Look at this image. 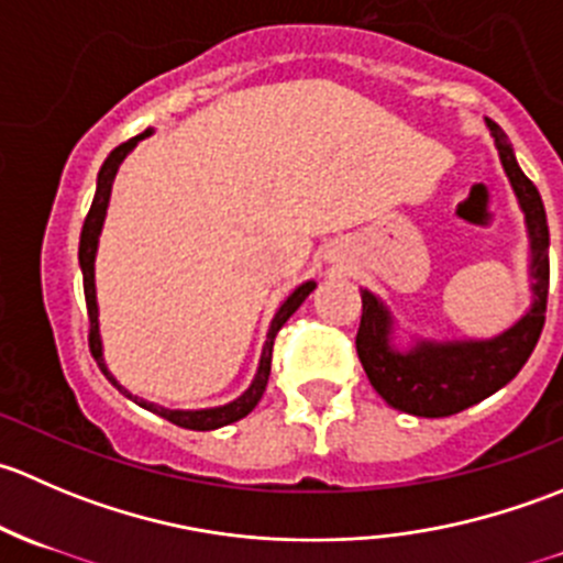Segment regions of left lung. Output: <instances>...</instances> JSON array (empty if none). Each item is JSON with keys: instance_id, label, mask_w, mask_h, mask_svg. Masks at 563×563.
Listing matches in <instances>:
<instances>
[{"instance_id": "obj_1", "label": "left lung", "mask_w": 563, "mask_h": 563, "mask_svg": "<svg viewBox=\"0 0 563 563\" xmlns=\"http://www.w3.org/2000/svg\"><path fill=\"white\" fill-rule=\"evenodd\" d=\"M496 135L501 163L520 198L533 250V308L496 340L485 343H444L419 345L411 354L389 349V316L371 291H362V318L356 332V354L371 378L373 389L397 411L413 417H452L474 402L485 400L504 384L512 382L531 356L544 327L550 288V231L542 198L533 181L520 172L507 135L487 119Z\"/></svg>"}]
</instances>
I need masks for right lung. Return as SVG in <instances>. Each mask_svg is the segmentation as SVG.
I'll return each mask as SVG.
<instances>
[{
	"mask_svg": "<svg viewBox=\"0 0 563 563\" xmlns=\"http://www.w3.org/2000/svg\"><path fill=\"white\" fill-rule=\"evenodd\" d=\"M152 130H144V133L135 135V139L119 144L117 150L106 157L103 168H100V174H98V190H95V201H92V207H89L87 220H84L81 242H78V261H81L84 297H87V316H89V351H92L95 362H98L100 371H103V376L108 378V382H111L113 387L128 397H133V395L113 382V376L108 373V367L103 362V349H100L98 302H95V250H98V234H100V225H103V218H106L113 174H117L119 163L124 161V155H128V152L133 150L141 139H146ZM313 288H316V283H302V286H299L297 291H294L291 297L280 305V310H277L275 321H272V327H269V334H266V345H264V354H261V365H258V373H255L253 387H250L245 395L240 397V400L229 402V406H223V408H209V411H172V408H161V406H155V402L139 400V397H135V402H139V406H144L146 411L157 413V417L168 419V422L176 424V428H185V430H214V428H223V424H231V422H236V419L247 417V413L258 406L261 395H264V389H266V382H269L272 345H275L277 332H280V327L288 321V318L297 313V308L305 302V299H308V294L313 291Z\"/></svg>",
	"mask_w": 563,
	"mask_h": 563,
	"instance_id": "add662e5",
	"label": "right lung"
}]
</instances>
